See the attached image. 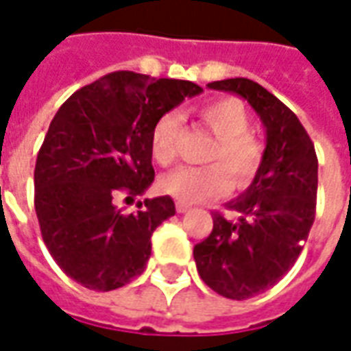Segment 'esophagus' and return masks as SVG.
<instances>
[{"label": "esophagus", "instance_id": "obj_1", "mask_svg": "<svg viewBox=\"0 0 351 351\" xmlns=\"http://www.w3.org/2000/svg\"><path fill=\"white\" fill-rule=\"evenodd\" d=\"M190 210V206L188 205H184V203H176V213H188Z\"/></svg>", "mask_w": 351, "mask_h": 351}]
</instances>
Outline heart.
Wrapping results in <instances>:
<instances>
[{
    "instance_id": "obj_1",
    "label": "heart",
    "mask_w": 351,
    "mask_h": 351,
    "mask_svg": "<svg viewBox=\"0 0 351 351\" xmlns=\"http://www.w3.org/2000/svg\"><path fill=\"white\" fill-rule=\"evenodd\" d=\"M199 122L214 135L205 167H178L161 176L160 190L184 205H195L220 197L231 188V174L239 186H246L258 175L263 161V146L250 131V114L233 97L205 103L197 110ZM182 123L176 112H165L154 123L150 152L158 165L167 167L176 160Z\"/></svg>"
}]
</instances>
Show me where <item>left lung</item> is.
I'll list each match as a JSON object with an SVG mask.
<instances>
[{"mask_svg": "<svg viewBox=\"0 0 351 351\" xmlns=\"http://www.w3.org/2000/svg\"><path fill=\"white\" fill-rule=\"evenodd\" d=\"M208 88L244 97L267 130L258 175L228 203L239 218L214 213L213 233L193 248L206 286L244 301L274 286L299 258L316 216L317 158L293 110L258 82L226 79Z\"/></svg>", "mask_w": 351, "mask_h": 351, "instance_id": "left-lung-1", "label": "left lung"}]
</instances>
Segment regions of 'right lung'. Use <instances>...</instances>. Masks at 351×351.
<instances>
[{
    "mask_svg": "<svg viewBox=\"0 0 351 351\" xmlns=\"http://www.w3.org/2000/svg\"><path fill=\"white\" fill-rule=\"evenodd\" d=\"M201 92L190 80L116 71L58 108L37 154L35 213L50 256L80 286L110 291L143 274L150 237L175 216V203L145 199L141 210L122 214L114 199L148 190L154 123Z\"/></svg>",
    "mask_w": 351,
    "mask_h": 351,
    "instance_id": "add662e5",
    "label": "right lung"
}]
</instances>
